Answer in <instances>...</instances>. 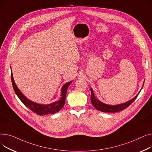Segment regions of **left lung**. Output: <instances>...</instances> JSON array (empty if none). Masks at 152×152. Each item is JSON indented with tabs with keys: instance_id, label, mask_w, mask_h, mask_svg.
<instances>
[{
	"instance_id": "left-lung-1",
	"label": "left lung",
	"mask_w": 152,
	"mask_h": 152,
	"mask_svg": "<svg viewBox=\"0 0 152 152\" xmlns=\"http://www.w3.org/2000/svg\"><path fill=\"white\" fill-rule=\"evenodd\" d=\"M139 94V93L134 97L133 99L129 100V101H128L126 102H124V103H123L121 104L112 105L105 104L98 100L97 98L96 97H95L94 92L92 90V88H91V102L92 105L97 110H98L99 111L103 112H107V113H115V112H117L123 110L124 109L127 108L128 106H129L134 101L136 100Z\"/></svg>"
}]
</instances>
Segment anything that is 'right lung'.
I'll use <instances>...</instances> for the list:
<instances>
[{
  "instance_id": "right-lung-1",
  "label": "right lung",
  "mask_w": 152,
  "mask_h": 152,
  "mask_svg": "<svg viewBox=\"0 0 152 152\" xmlns=\"http://www.w3.org/2000/svg\"><path fill=\"white\" fill-rule=\"evenodd\" d=\"M11 78L13 90L17 96L18 97L21 101L27 107L29 108L31 110H32V112L39 115H45L48 114L55 113L56 112H58L62 107H63L66 101V96L67 93V88L70 85V83L72 82V81L69 82L62 86L61 88V97L58 101L50 104L43 105L34 102L28 99L26 97H25L16 85L12 74L11 75Z\"/></svg>"
}]
</instances>
